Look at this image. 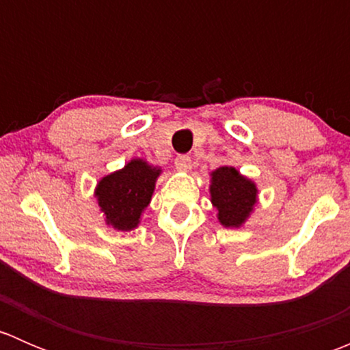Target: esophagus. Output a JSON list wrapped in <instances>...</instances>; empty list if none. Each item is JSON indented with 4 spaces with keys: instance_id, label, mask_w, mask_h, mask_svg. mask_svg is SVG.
<instances>
[{
    "instance_id": "esophagus-1",
    "label": "esophagus",
    "mask_w": 350,
    "mask_h": 350,
    "mask_svg": "<svg viewBox=\"0 0 350 350\" xmlns=\"http://www.w3.org/2000/svg\"><path fill=\"white\" fill-rule=\"evenodd\" d=\"M174 164H176V169H178V171H185V172L189 171V169L193 167V162L188 155H178L174 161Z\"/></svg>"
}]
</instances>
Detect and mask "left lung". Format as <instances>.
Listing matches in <instances>:
<instances>
[{
	"instance_id": "1",
	"label": "left lung",
	"mask_w": 350,
	"mask_h": 350,
	"mask_svg": "<svg viewBox=\"0 0 350 350\" xmlns=\"http://www.w3.org/2000/svg\"><path fill=\"white\" fill-rule=\"evenodd\" d=\"M210 201L225 228H241L254 213L259 189L234 165H221L210 172Z\"/></svg>"
}]
</instances>
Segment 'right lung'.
I'll return each instance as SVG.
<instances>
[{
    "label": "right lung",
    "instance_id": "1",
    "mask_svg": "<svg viewBox=\"0 0 350 350\" xmlns=\"http://www.w3.org/2000/svg\"><path fill=\"white\" fill-rule=\"evenodd\" d=\"M161 174V165L135 157L118 171L103 176L94 188V198L105 224L118 232H130L139 227Z\"/></svg>",
    "mask_w": 350,
    "mask_h": 350
}]
</instances>
